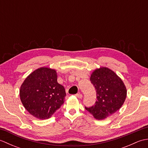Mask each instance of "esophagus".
<instances>
[{
    "instance_id": "obj_1",
    "label": "esophagus",
    "mask_w": 148,
    "mask_h": 148,
    "mask_svg": "<svg viewBox=\"0 0 148 148\" xmlns=\"http://www.w3.org/2000/svg\"><path fill=\"white\" fill-rule=\"evenodd\" d=\"M76 97H77L78 99H81L83 97V95H82V94H81V93H77L76 95Z\"/></svg>"
}]
</instances>
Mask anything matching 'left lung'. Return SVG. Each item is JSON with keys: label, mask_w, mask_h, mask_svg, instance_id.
I'll return each instance as SVG.
<instances>
[{"label": "left lung", "mask_w": 148, "mask_h": 148, "mask_svg": "<svg viewBox=\"0 0 148 148\" xmlns=\"http://www.w3.org/2000/svg\"><path fill=\"white\" fill-rule=\"evenodd\" d=\"M90 81L96 89L97 100L93 106L85 109L94 118L106 119L121 108L127 97V88L114 71L106 67L96 69Z\"/></svg>", "instance_id": "left-lung-1"}]
</instances>
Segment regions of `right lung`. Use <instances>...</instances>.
Masks as SVG:
<instances>
[{
  "mask_svg": "<svg viewBox=\"0 0 148 148\" xmlns=\"http://www.w3.org/2000/svg\"><path fill=\"white\" fill-rule=\"evenodd\" d=\"M64 87L57 82L55 69L42 67L28 76L20 89L22 104L31 115L39 119L50 118L64 103Z\"/></svg>",
  "mask_w": 148,
  "mask_h": 148,
  "instance_id": "add662e5",
  "label": "right lung"
}]
</instances>
